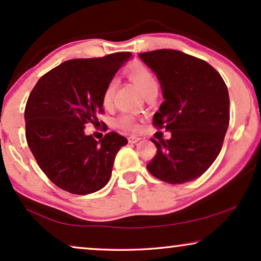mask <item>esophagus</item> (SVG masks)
I'll return each mask as SVG.
<instances>
[{
	"label": "esophagus",
	"mask_w": 261,
	"mask_h": 261,
	"mask_svg": "<svg viewBox=\"0 0 261 261\" xmlns=\"http://www.w3.org/2000/svg\"><path fill=\"white\" fill-rule=\"evenodd\" d=\"M140 140V138L137 137V135H130V137H128V142L129 144H135V142H138Z\"/></svg>",
	"instance_id": "esophagus-1"
}]
</instances>
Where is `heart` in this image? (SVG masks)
Returning <instances> with one entry per match:
<instances>
[{"label": "heart", "instance_id": "1", "mask_svg": "<svg viewBox=\"0 0 261 261\" xmlns=\"http://www.w3.org/2000/svg\"><path fill=\"white\" fill-rule=\"evenodd\" d=\"M128 76L132 81L137 84V87L140 89L142 94L145 96L153 90H158V81H156L155 74L148 69L147 66L138 64L128 69ZM117 88V81L115 78L110 80L105 87L102 94V102L105 107H110L114 102L115 97V92ZM117 124L124 129H134L137 127L135 123V117L130 114H124L120 116L117 120Z\"/></svg>", "mask_w": 261, "mask_h": 261}]
</instances>
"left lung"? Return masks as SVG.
<instances>
[{
	"label": "left lung",
	"mask_w": 261,
	"mask_h": 261,
	"mask_svg": "<svg viewBox=\"0 0 261 261\" xmlns=\"http://www.w3.org/2000/svg\"><path fill=\"white\" fill-rule=\"evenodd\" d=\"M162 85L165 101L153 116V126L171 132L156 141L147 164L152 176L181 184L202 176L222 148L229 124V95L221 74L204 60L177 49L141 53Z\"/></svg>",
	"instance_id": "left-lung-1"
}]
</instances>
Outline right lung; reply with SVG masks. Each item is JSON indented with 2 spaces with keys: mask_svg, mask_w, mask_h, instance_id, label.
Here are the masks:
<instances>
[{
  "mask_svg": "<svg viewBox=\"0 0 261 261\" xmlns=\"http://www.w3.org/2000/svg\"><path fill=\"white\" fill-rule=\"evenodd\" d=\"M129 52L66 60L45 73L24 108L26 139L39 167L52 183L74 195L98 191L112 176L116 153L127 139L115 132L97 141L84 126L103 114L105 87Z\"/></svg>",
  "mask_w": 261,
  "mask_h": 261,
  "instance_id": "obj_1",
  "label": "right lung"
}]
</instances>
